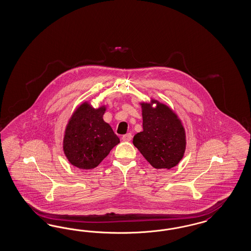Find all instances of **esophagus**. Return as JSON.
I'll use <instances>...</instances> for the list:
<instances>
[{"label":"esophagus","mask_w":251,"mask_h":251,"mask_svg":"<svg viewBox=\"0 0 251 251\" xmlns=\"http://www.w3.org/2000/svg\"><path fill=\"white\" fill-rule=\"evenodd\" d=\"M132 134L131 133H127V134H126V135H124L123 137H122V139H123V141H130L131 139H132Z\"/></svg>","instance_id":"1"}]
</instances>
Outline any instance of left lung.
Returning <instances> with one entry per match:
<instances>
[{
	"mask_svg": "<svg viewBox=\"0 0 251 251\" xmlns=\"http://www.w3.org/2000/svg\"><path fill=\"white\" fill-rule=\"evenodd\" d=\"M140 105L143 131L134 136L133 144L154 168L175 167L186 151V131L182 122L169 106L156 100H151V103L140 102Z\"/></svg>",
	"mask_w": 251,
	"mask_h": 251,
	"instance_id": "obj_1",
	"label": "left lung"
}]
</instances>
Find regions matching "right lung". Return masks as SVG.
I'll return each mask as SVG.
<instances>
[{"mask_svg":"<svg viewBox=\"0 0 251 251\" xmlns=\"http://www.w3.org/2000/svg\"><path fill=\"white\" fill-rule=\"evenodd\" d=\"M106 106L93 108L88 101L78 106L65 127L64 152L72 165L89 170L97 167L120 142L111 126L103 120Z\"/></svg>","mask_w":251,"mask_h":251,"instance_id":"right-lung-1","label":"right lung"}]
</instances>
